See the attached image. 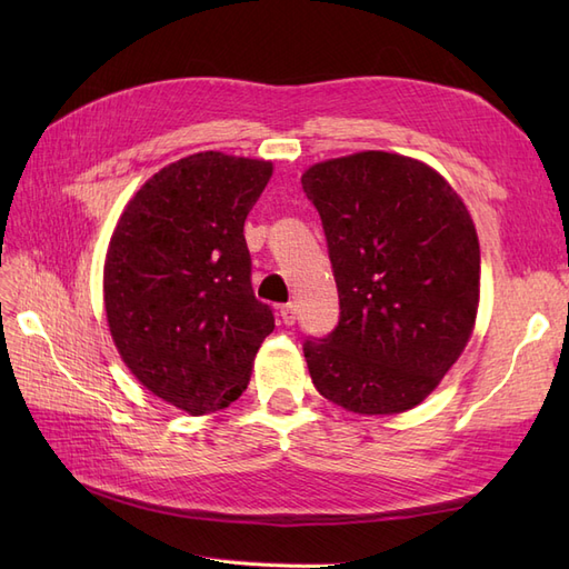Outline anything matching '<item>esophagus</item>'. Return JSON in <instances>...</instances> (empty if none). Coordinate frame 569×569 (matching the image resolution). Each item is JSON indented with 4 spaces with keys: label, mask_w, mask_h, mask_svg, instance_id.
<instances>
[{
    "label": "esophagus",
    "mask_w": 569,
    "mask_h": 569,
    "mask_svg": "<svg viewBox=\"0 0 569 569\" xmlns=\"http://www.w3.org/2000/svg\"><path fill=\"white\" fill-rule=\"evenodd\" d=\"M280 316L284 325H295L297 322V306L295 303H284L280 306Z\"/></svg>",
    "instance_id": "obj_1"
}]
</instances>
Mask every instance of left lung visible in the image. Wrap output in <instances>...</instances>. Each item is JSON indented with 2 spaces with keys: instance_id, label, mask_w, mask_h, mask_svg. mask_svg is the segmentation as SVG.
Instances as JSON below:
<instances>
[{
  "instance_id": "obj_1",
  "label": "left lung",
  "mask_w": 569,
  "mask_h": 569,
  "mask_svg": "<svg viewBox=\"0 0 569 569\" xmlns=\"http://www.w3.org/2000/svg\"><path fill=\"white\" fill-rule=\"evenodd\" d=\"M339 291L330 335L306 337L316 389L360 416L425 401L472 335L479 242L460 197L437 170L387 151L308 168Z\"/></svg>"
}]
</instances>
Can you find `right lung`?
Instances as JSON below:
<instances>
[{"label":"right lung","instance_id":"obj_1","mask_svg":"<svg viewBox=\"0 0 569 569\" xmlns=\"http://www.w3.org/2000/svg\"><path fill=\"white\" fill-rule=\"evenodd\" d=\"M270 161L201 151L132 197L104 266L111 337L130 372L192 416L237 401L274 330L251 287L244 220Z\"/></svg>","mask_w":569,"mask_h":569}]
</instances>
